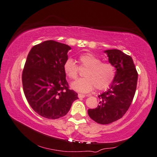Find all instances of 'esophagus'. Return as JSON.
I'll return each instance as SVG.
<instances>
[{
	"label": "esophagus",
	"mask_w": 157,
	"mask_h": 157,
	"mask_svg": "<svg viewBox=\"0 0 157 157\" xmlns=\"http://www.w3.org/2000/svg\"><path fill=\"white\" fill-rule=\"evenodd\" d=\"M78 98H84L85 97V95L84 94H78Z\"/></svg>",
	"instance_id": "esophagus-1"
}]
</instances>
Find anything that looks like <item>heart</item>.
<instances>
[{
    "mask_svg": "<svg viewBox=\"0 0 157 157\" xmlns=\"http://www.w3.org/2000/svg\"><path fill=\"white\" fill-rule=\"evenodd\" d=\"M79 67L71 59H67L63 65V70L71 79L78 78L79 68H86L84 73L85 78L79 79L71 84V88L79 92L91 91L95 86L102 90L113 84L115 77V69L111 63L102 62L101 59L92 53H84L78 56Z\"/></svg>",
    "mask_w": 157,
    "mask_h": 157,
    "instance_id": "b5f03b06",
    "label": "heart"
}]
</instances>
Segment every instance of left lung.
<instances>
[{"mask_svg": "<svg viewBox=\"0 0 157 157\" xmlns=\"http://www.w3.org/2000/svg\"><path fill=\"white\" fill-rule=\"evenodd\" d=\"M109 62L116 68L111 87L98 96L97 107L88 109L92 120L100 124H109L125 114L134 99L138 82V72L132 58L117 49L105 51Z\"/></svg>", "mask_w": 157, "mask_h": 157, "instance_id": "left-lung-1", "label": "left lung"}]
</instances>
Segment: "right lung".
I'll use <instances>...</instances> for the list:
<instances>
[{"label":"right lung","mask_w":157,"mask_h":157,"mask_svg":"<svg viewBox=\"0 0 157 157\" xmlns=\"http://www.w3.org/2000/svg\"><path fill=\"white\" fill-rule=\"evenodd\" d=\"M68 45L46 40L33 46L22 73L26 99L38 115L47 119L65 116L78 93L70 90L63 65L68 59Z\"/></svg>","instance_id":"right-lung-1"}]
</instances>
